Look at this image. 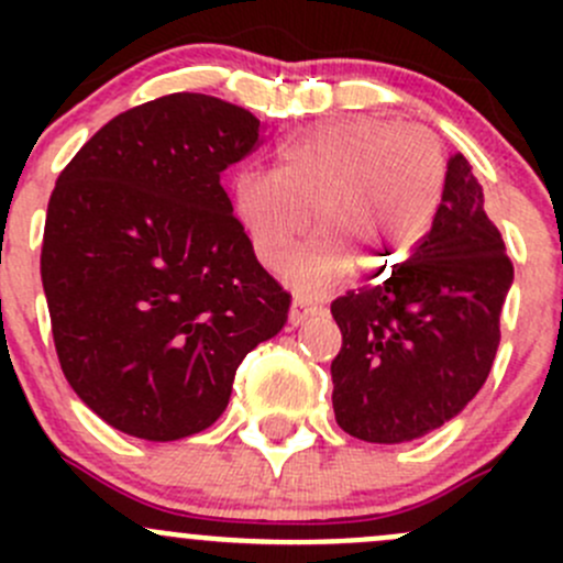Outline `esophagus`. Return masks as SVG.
I'll list each match as a JSON object with an SVG mask.
<instances>
[{
  "mask_svg": "<svg viewBox=\"0 0 563 563\" xmlns=\"http://www.w3.org/2000/svg\"><path fill=\"white\" fill-rule=\"evenodd\" d=\"M310 316H316V305H310L308 299H294L291 310H288V323L299 327V323L308 321Z\"/></svg>",
  "mask_w": 563,
  "mask_h": 563,
  "instance_id": "obj_1",
  "label": "esophagus"
}]
</instances>
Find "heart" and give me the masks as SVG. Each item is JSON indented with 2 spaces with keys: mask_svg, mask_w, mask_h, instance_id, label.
<instances>
[{
  "mask_svg": "<svg viewBox=\"0 0 563 563\" xmlns=\"http://www.w3.org/2000/svg\"><path fill=\"white\" fill-rule=\"evenodd\" d=\"M444 185L439 135L422 124L351 117L283 144L275 174H236L229 207L266 269L286 264L313 212L321 236L291 261L286 277L302 291H323L354 261L371 275L406 264L433 229Z\"/></svg>",
  "mask_w": 563,
  "mask_h": 563,
  "instance_id": "b5f03b06",
  "label": "heart"
}]
</instances>
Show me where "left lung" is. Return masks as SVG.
<instances>
[{
	"mask_svg": "<svg viewBox=\"0 0 563 563\" xmlns=\"http://www.w3.org/2000/svg\"><path fill=\"white\" fill-rule=\"evenodd\" d=\"M512 280L501 231L457 152L422 245L387 277L332 302L343 332L332 362L340 428L371 444H406L455 419L496 360Z\"/></svg>",
	"mask_w": 563,
	"mask_h": 563,
	"instance_id": "8db88e82",
	"label": "left lung"
}]
</instances>
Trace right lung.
Listing matches in <instances>:
<instances>
[{
  "label": "right lung",
  "instance_id": "add662e5",
  "mask_svg": "<svg viewBox=\"0 0 563 563\" xmlns=\"http://www.w3.org/2000/svg\"><path fill=\"white\" fill-rule=\"evenodd\" d=\"M258 135L245 108L166 95L100 128L51 192L40 275L62 373L133 439L218 422L236 367L286 323L220 185Z\"/></svg>",
  "mask_w": 563,
  "mask_h": 563
}]
</instances>
